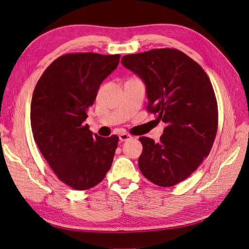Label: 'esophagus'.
Masks as SVG:
<instances>
[{
	"mask_svg": "<svg viewBox=\"0 0 249 249\" xmlns=\"http://www.w3.org/2000/svg\"><path fill=\"white\" fill-rule=\"evenodd\" d=\"M130 139H132V136H131V135H129V134L124 133V134H120L119 135V140L122 141V142L127 141V140H130Z\"/></svg>",
	"mask_w": 249,
	"mask_h": 249,
	"instance_id": "obj_1",
	"label": "esophagus"
}]
</instances>
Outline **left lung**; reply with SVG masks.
<instances>
[{"instance_id": "1", "label": "left lung", "mask_w": 249, "mask_h": 249, "mask_svg": "<svg viewBox=\"0 0 249 249\" xmlns=\"http://www.w3.org/2000/svg\"><path fill=\"white\" fill-rule=\"evenodd\" d=\"M146 87L147 110L166 124L159 142L140 137L142 175L162 187L175 186L197 169L216 137L214 89L201 66L176 49H157L122 59Z\"/></svg>"}]
</instances>
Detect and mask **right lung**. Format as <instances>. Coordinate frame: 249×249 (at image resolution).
I'll list each match as a JSON object with an SVG mask.
<instances>
[{
	"label": "right lung",
	"instance_id": "1",
	"mask_svg": "<svg viewBox=\"0 0 249 249\" xmlns=\"http://www.w3.org/2000/svg\"><path fill=\"white\" fill-rule=\"evenodd\" d=\"M120 55L66 54L44 71L31 102V127L40 153L58 178L77 190L101 183L109 171L118 136L104 138L84 122L102 82Z\"/></svg>",
	"mask_w": 249,
	"mask_h": 249
}]
</instances>
